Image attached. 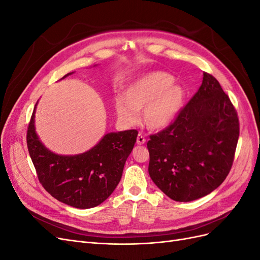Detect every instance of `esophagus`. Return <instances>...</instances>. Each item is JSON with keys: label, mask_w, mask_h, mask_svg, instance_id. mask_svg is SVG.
I'll return each instance as SVG.
<instances>
[{"label": "esophagus", "mask_w": 260, "mask_h": 260, "mask_svg": "<svg viewBox=\"0 0 260 260\" xmlns=\"http://www.w3.org/2000/svg\"><path fill=\"white\" fill-rule=\"evenodd\" d=\"M145 142H146L145 137L142 135V133H139L138 138H137V143H138L139 145H142V144H144Z\"/></svg>", "instance_id": "1"}]
</instances>
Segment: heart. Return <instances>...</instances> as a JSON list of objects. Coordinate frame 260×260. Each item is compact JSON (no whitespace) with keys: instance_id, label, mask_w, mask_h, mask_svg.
I'll use <instances>...</instances> for the list:
<instances>
[{"instance_id":"heart-1","label":"heart","mask_w":260,"mask_h":260,"mask_svg":"<svg viewBox=\"0 0 260 260\" xmlns=\"http://www.w3.org/2000/svg\"><path fill=\"white\" fill-rule=\"evenodd\" d=\"M175 78L164 72H153L132 82L124 91V98L115 101L117 117L122 123L132 125L143 112L148 129L161 130L174 122L184 105L185 91Z\"/></svg>"}]
</instances>
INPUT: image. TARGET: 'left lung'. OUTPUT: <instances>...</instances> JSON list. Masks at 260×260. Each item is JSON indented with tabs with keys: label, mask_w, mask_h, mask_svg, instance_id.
<instances>
[{
	"label": "left lung",
	"mask_w": 260,
	"mask_h": 260,
	"mask_svg": "<svg viewBox=\"0 0 260 260\" xmlns=\"http://www.w3.org/2000/svg\"><path fill=\"white\" fill-rule=\"evenodd\" d=\"M203 82L167 128L149 136L148 174L177 202L203 198L229 175L240 135L237 109L214 76Z\"/></svg>",
	"instance_id": "obj_1"
}]
</instances>
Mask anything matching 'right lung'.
I'll return each instance as SVG.
<instances>
[{
    "label": "right lung",
    "instance_id": "right-lung-1",
    "mask_svg": "<svg viewBox=\"0 0 260 260\" xmlns=\"http://www.w3.org/2000/svg\"><path fill=\"white\" fill-rule=\"evenodd\" d=\"M35 111L36 107L28 124L27 146L38 179L46 192L76 208H92L103 203L119 183L138 131L108 133L88 152L60 156L45 148L39 140L35 131Z\"/></svg>",
    "mask_w": 260,
    "mask_h": 260
}]
</instances>
